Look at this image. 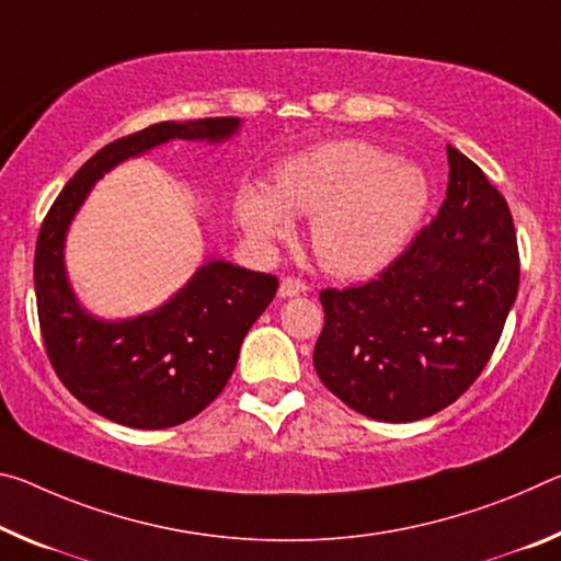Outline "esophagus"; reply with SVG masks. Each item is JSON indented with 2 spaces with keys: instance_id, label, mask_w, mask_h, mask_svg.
Masks as SVG:
<instances>
[{
  "instance_id": "obj_1",
  "label": "esophagus",
  "mask_w": 561,
  "mask_h": 561,
  "mask_svg": "<svg viewBox=\"0 0 561 561\" xmlns=\"http://www.w3.org/2000/svg\"><path fill=\"white\" fill-rule=\"evenodd\" d=\"M309 289V284L299 277H284L279 284V297H297V295H305Z\"/></svg>"
}]
</instances>
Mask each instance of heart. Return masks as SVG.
I'll return each instance as SVG.
<instances>
[{"instance_id": "obj_1", "label": "heart", "mask_w": 561, "mask_h": 561, "mask_svg": "<svg viewBox=\"0 0 561 561\" xmlns=\"http://www.w3.org/2000/svg\"><path fill=\"white\" fill-rule=\"evenodd\" d=\"M430 204L420 164L394 159L367 141H329L279 167L274 190L247 184L237 219L260 244L282 242L291 215L312 217L309 242L327 270L367 277L402 252Z\"/></svg>"}]
</instances>
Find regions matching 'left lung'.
Returning <instances> with one entry per match:
<instances>
[{
    "label": "left lung",
    "instance_id": "8db88e82",
    "mask_svg": "<svg viewBox=\"0 0 561 561\" xmlns=\"http://www.w3.org/2000/svg\"><path fill=\"white\" fill-rule=\"evenodd\" d=\"M447 197L375 279L322 289V385L354 412L414 422L482 375L519 289L512 211L482 169L447 147Z\"/></svg>",
    "mask_w": 561,
    "mask_h": 561
}]
</instances>
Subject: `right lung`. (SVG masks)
<instances>
[{
  "label": "right lung",
  "mask_w": 561,
  "mask_h": 561,
  "mask_svg": "<svg viewBox=\"0 0 561 561\" xmlns=\"http://www.w3.org/2000/svg\"><path fill=\"white\" fill-rule=\"evenodd\" d=\"M239 119L159 122L102 147L65 184L42 221L34 289L44 350L69 392L104 420L167 430L211 404L232 377L249 327L277 295L279 279L211 260L152 314L102 322L69 289L65 234L79 204L104 172L169 139L221 141Z\"/></svg>",
  "instance_id": "right-lung-1"
}]
</instances>
